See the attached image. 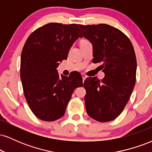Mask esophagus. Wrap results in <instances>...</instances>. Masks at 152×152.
Returning a JSON list of instances; mask_svg holds the SVG:
<instances>
[{"mask_svg": "<svg viewBox=\"0 0 152 152\" xmlns=\"http://www.w3.org/2000/svg\"><path fill=\"white\" fill-rule=\"evenodd\" d=\"M82 78H83V82H84L85 79L86 78V76L85 74H82Z\"/></svg>", "mask_w": 152, "mask_h": 152, "instance_id": "34e87169", "label": "esophagus"}]
</instances>
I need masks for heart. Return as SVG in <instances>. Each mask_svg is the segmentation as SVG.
Instances as JSON below:
<instances>
[{"instance_id":"obj_1","label":"heart","mask_w":152,"mask_h":152,"mask_svg":"<svg viewBox=\"0 0 152 152\" xmlns=\"http://www.w3.org/2000/svg\"><path fill=\"white\" fill-rule=\"evenodd\" d=\"M84 41H82V42H84Z\"/></svg>"}]
</instances>
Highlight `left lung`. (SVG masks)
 Listing matches in <instances>:
<instances>
[{"label": "left lung", "instance_id": "obj_1", "mask_svg": "<svg viewBox=\"0 0 152 152\" xmlns=\"http://www.w3.org/2000/svg\"><path fill=\"white\" fill-rule=\"evenodd\" d=\"M78 27L93 46L92 61L102 63L105 74L102 81L94 76L86 78L83 83L86 112L98 121H112L124 109L136 83L137 59L133 46L126 35L113 26Z\"/></svg>", "mask_w": 152, "mask_h": 152}]
</instances>
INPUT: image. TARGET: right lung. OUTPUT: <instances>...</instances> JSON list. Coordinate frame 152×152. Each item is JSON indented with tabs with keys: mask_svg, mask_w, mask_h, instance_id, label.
Segmentation results:
<instances>
[{
	"mask_svg": "<svg viewBox=\"0 0 152 152\" xmlns=\"http://www.w3.org/2000/svg\"><path fill=\"white\" fill-rule=\"evenodd\" d=\"M82 38L78 25L50 23L38 28L26 40L20 57V79L31 111L43 121L64 116L71 95L83 86L79 73L61 74L57 68L67 59L71 47Z\"/></svg>",
	"mask_w": 152,
	"mask_h": 152,
	"instance_id": "add662e5",
	"label": "right lung"
}]
</instances>
